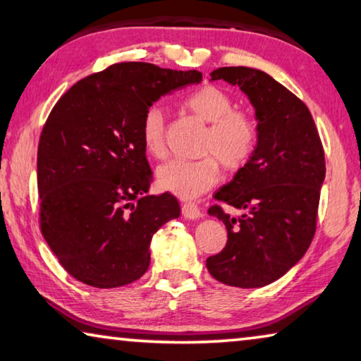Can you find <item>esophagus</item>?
<instances>
[{
    "mask_svg": "<svg viewBox=\"0 0 361 361\" xmlns=\"http://www.w3.org/2000/svg\"><path fill=\"white\" fill-rule=\"evenodd\" d=\"M181 213H183V216L185 218H188V219H197V218H200V215H202V213H200V209L195 204H192V202H185L181 205Z\"/></svg>",
    "mask_w": 361,
    "mask_h": 361,
    "instance_id": "esophagus-1",
    "label": "esophagus"
}]
</instances>
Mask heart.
<instances>
[{
    "instance_id": "obj_1",
    "label": "heart",
    "mask_w": 361,
    "mask_h": 361,
    "mask_svg": "<svg viewBox=\"0 0 361 361\" xmlns=\"http://www.w3.org/2000/svg\"><path fill=\"white\" fill-rule=\"evenodd\" d=\"M183 106L210 124L202 143V151L210 154L197 161L173 159L164 164L157 169V185L181 199H194L216 185L219 162L229 170H239L252 159L258 145V127L247 111L234 109V99L216 85L192 90L183 99ZM140 137L149 156H166V116L161 108L146 109Z\"/></svg>"
}]
</instances>
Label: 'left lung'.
Segmentation results:
<instances>
[{"label": "left lung", "mask_w": 361, "mask_h": 361, "mask_svg": "<svg viewBox=\"0 0 361 361\" xmlns=\"http://www.w3.org/2000/svg\"><path fill=\"white\" fill-rule=\"evenodd\" d=\"M212 81L239 85L255 108L258 145L250 161L215 199L209 215L221 219L228 242L207 258L213 279L239 288H259L285 276L314 239L325 151L309 108L267 73L224 66Z\"/></svg>", "instance_id": "left-lung-1"}]
</instances>
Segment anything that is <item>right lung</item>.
Returning <instances> with one entry per match:
<instances>
[{
  "label": "right lung",
  "instance_id": "add662e5",
  "mask_svg": "<svg viewBox=\"0 0 361 361\" xmlns=\"http://www.w3.org/2000/svg\"><path fill=\"white\" fill-rule=\"evenodd\" d=\"M202 73L114 63L78 81L52 108L38 145L39 226L71 277L95 288L135 282L149 243L180 216L172 194L146 195L152 172L140 137L146 109Z\"/></svg>",
  "mask_w": 361,
  "mask_h": 361
}]
</instances>
